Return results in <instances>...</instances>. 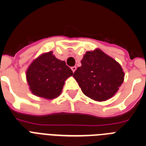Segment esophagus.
Here are the masks:
<instances>
[{
	"label": "esophagus",
	"instance_id": "esophagus-1",
	"mask_svg": "<svg viewBox=\"0 0 146 146\" xmlns=\"http://www.w3.org/2000/svg\"><path fill=\"white\" fill-rule=\"evenodd\" d=\"M71 70H72V71H73V73H74V72L76 71V66L72 67V68H71Z\"/></svg>",
	"mask_w": 146,
	"mask_h": 146
}]
</instances>
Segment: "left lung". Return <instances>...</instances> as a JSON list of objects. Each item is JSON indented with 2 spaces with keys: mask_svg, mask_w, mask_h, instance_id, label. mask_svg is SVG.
Here are the masks:
<instances>
[{
  "mask_svg": "<svg viewBox=\"0 0 146 146\" xmlns=\"http://www.w3.org/2000/svg\"><path fill=\"white\" fill-rule=\"evenodd\" d=\"M73 77L88 98L98 102L113 98L124 79L121 66L100 48L86 52Z\"/></svg>",
  "mask_w": 146,
  "mask_h": 146,
  "instance_id": "left-lung-1",
  "label": "left lung"
}]
</instances>
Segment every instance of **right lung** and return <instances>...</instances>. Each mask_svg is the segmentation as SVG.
I'll use <instances>...</instances> for the list:
<instances>
[{
	"mask_svg": "<svg viewBox=\"0 0 146 146\" xmlns=\"http://www.w3.org/2000/svg\"><path fill=\"white\" fill-rule=\"evenodd\" d=\"M73 75L65 61L58 60L53 52L35 58L26 70V79L33 94L52 100L62 93L65 81Z\"/></svg>",
	"mask_w": 146,
	"mask_h": 146,
	"instance_id": "1",
	"label": "right lung"
}]
</instances>
